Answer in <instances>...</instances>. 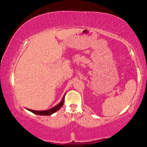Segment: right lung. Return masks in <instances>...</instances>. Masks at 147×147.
I'll return each mask as SVG.
<instances>
[{
    "label": "right lung",
    "instance_id": "1",
    "mask_svg": "<svg viewBox=\"0 0 147 147\" xmlns=\"http://www.w3.org/2000/svg\"><path fill=\"white\" fill-rule=\"evenodd\" d=\"M65 94L64 96H63V98L61 100V102L58 104L57 105L54 107L53 108H51V109H49L47 110H42V111H37V110H31V109H28L27 108V110H29L31 112H33V114H37V115H40V116H50V115L54 114V113L57 112L60 108L62 107L63 105H64V97H65Z\"/></svg>",
    "mask_w": 147,
    "mask_h": 147
}]
</instances>
